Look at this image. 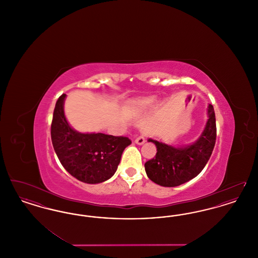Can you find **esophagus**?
<instances>
[{
	"label": "esophagus",
	"mask_w": 258,
	"mask_h": 258,
	"mask_svg": "<svg viewBox=\"0 0 258 258\" xmlns=\"http://www.w3.org/2000/svg\"><path fill=\"white\" fill-rule=\"evenodd\" d=\"M135 143L138 145H142L145 143V137L144 136H138L135 140Z\"/></svg>",
	"instance_id": "obj_1"
}]
</instances>
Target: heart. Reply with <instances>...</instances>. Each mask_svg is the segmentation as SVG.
Returning <instances> with one entry per match:
<instances>
[{"instance_id": "obj_1", "label": "heart", "mask_w": 258, "mask_h": 258, "mask_svg": "<svg viewBox=\"0 0 258 258\" xmlns=\"http://www.w3.org/2000/svg\"><path fill=\"white\" fill-rule=\"evenodd\" d=\"M156 101L157 99L154 97L138 98L132 102L131 108L137 113H143L151 109L156 104Z\"/></svg>"}]
</instances>
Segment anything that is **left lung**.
Returning <instances> with one entry per match:
<instances>
[{"instance_id": "1", "label": "left lung", "mask_w": 258, "mask_h": 258, "mask_svg": "<svg viewBox=\"0 0 258 258\" xmlns=\"http://www.w3.org/2000/svg\"><path fill=\"white\" fill-rule=\"evenodd\" d=\"M208 121L197 141L188 146L172 147L149 139L157 147L156 157L145 163L151 181L162 186H177L197 177L212 155L217 138L216 116L212 104L208 106Z\"/></svg>"}]
</instances>
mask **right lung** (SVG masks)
Segmentation results:
<instances>
[{"instance_id": "1", "label": "right lung", "mask_w": 258, "mask_h": 258, "mask_svg": "<svg viewBox=\"0 0 258 258\" xmlns=\"http://www.w3.org/2000/svg\"><path fill=\"white\" fill-rule=\"evenodd\" d=\"M66 95L58 98L51 123V140L61 165L77 180L102 183L115 174L128 137L104 134H81L68 123L63 113Z\"/></svg>"}]
</instances>
